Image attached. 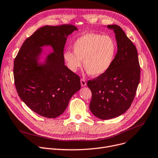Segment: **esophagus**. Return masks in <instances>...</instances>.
I'll return each instance as SVG.
<instances>
[{
	"label": "esophagus",
	"instance_id": "1",
	"mask_svg": "<svg viewBox=\"0 0 158 158\" xmlns=\"http://www.w3.org/2000/svg\"><path fill=\"white\" fill-rule=\"evenodd\" d=\"M81 85L82 86H85L86 85L87 83H86V81H85V80L84 79H81Z\"/></svg>",
	"mask_w": 158,
	"mask_h": 158
}]
</instances>
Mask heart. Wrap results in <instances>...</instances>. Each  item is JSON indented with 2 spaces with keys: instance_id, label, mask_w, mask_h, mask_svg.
<instances>
[{
  "instance_id": "1",
  "label": "heart",
  "mask_w": 158,
  "mask_h": 158,
  "mask_svg": "<svg viewBox=\"0 0 158 158\" xmlns=\"http://www.w3.org/2000/svg\"><path fill=\"white\" fill-rule=\"evenodd\" d=\"M74 52L66 51L64 58L69 68L76 72L83 66L94 77L102 75L110 67L117 51L113 38L99 33H86L78 38L73 45Z\"/></svg>"
}]
</instances>
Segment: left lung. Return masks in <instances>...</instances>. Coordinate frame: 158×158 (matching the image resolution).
<instances>
[{
  "mask_svg": "<svg viewBox=\"0 0 158 158\" xmlns=\"http://www.w3.org/2000/svg\"><path fill=\"white\" fill-rule=\"evenodd\" d=\"M107 27L115 34L117 53L105 73L87 83L92 93L90 110L94 116L102 120L118 117L130 108L140 74L135 46L119 26Z\"/></svg>",
  "mask_w": 158,
  "mask_h": 158,
  "instance_id": "obj_1",
  "label": "left lung"
}]
</instances>
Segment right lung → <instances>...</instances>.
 <instances>
[{
    "instance_id": "obj_1",
    "label": "right lung",
    "mask_w": 158,
    "mask_h": 158,
    "mask_svg": "<svg viewBox=\"0 0 158 158\" xmlns=\"http://www.w3.org/2000/svg\"><path fill=\"white\" fill-rule=\"evenodd\" d=\"M77 30L69 24L41 27L24 41L14 59L18 94L26 106L42 117L60 116L81 89L80 77L65 65L64 58L67 36ZM45 45H50L54 52L44 64H39L40 48Z\"/></svg>"
}]
</instances>
